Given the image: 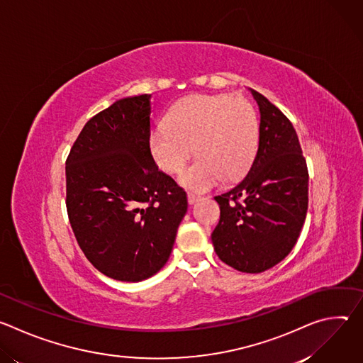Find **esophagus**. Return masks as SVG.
Returning <instances> with one entry per match:
<instances>
[{
    "label": "esophagus",
    "mask_w": 363,
    "mask_h": 363,
    "mask_svg": "<svg viewBox=\"0 0 363 363\" xmlns=\"http://www.w3.org/2000/svg\"><path fill=\"white\" fill-rule=\"evenodd\" d=\"M201 199V196H198V195H195V194H192V192H188V202H189V205H194L195 202H198Z\"/></svg>",
    "instance_id": "34e87169"
}]
</instances>
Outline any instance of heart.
Returning <instances> with one entry per match:
<instances>
[{
  "instance_id": "heart-1",
  "label": "heart",
  "mask_w": 363,
  "mask_h": 363,
  "mask_svg": "<svg viewBox=\"0 0 363 363\" xmlns=\"http://www.w3.org/2000/svg\"><path fill=\"white\" fill-rule=\"evenodd\" d=\"M257 113L242 96L191 94L169 109L167 125L153 129L149 145L157 165L169 174L192 165L179 181L192 191H206L224 177L235 179L251 165L258 147Z\"/></svg>"
}]
</instances>
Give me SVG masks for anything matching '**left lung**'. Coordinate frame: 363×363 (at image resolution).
<instances>
[{"mask_svg": "<svg viewBox=\"0 0 363 363\" xmlns=\"http://www.w3.org/2000/svg\"><path fill=\"white\" fill-rule=\"evenodd\" d=\"M260 109L258 149L248 174L216 196L220 223L211 234L220 260L242 273H262L293 250L306 220L308 172L291 122L250 89Z\"/></svg>", "mask_w": 363, "mask_h": 363, "instance_id": "left-lung-1", "label": "left lung"}]
</instances>
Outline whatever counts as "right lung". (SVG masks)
<instances>
[{
	"label": "right lung",
	"mask_w": 363,
	"mask_h": 363,
	"mask_svg": "<svg viewBox=\"0 0 363 363\" xmlns=\"http://www.w3.org/2000/svg\"><path fill=\"white\" fill-rule=\"evenodd\" d=\"M150 94L116 100L87 121L66 161V206L87 260L119 281L168 262L186 214L185 191L155 164Z\"/></svg>",
	"instance_id": "right-lung-1"
}]
</instances>
